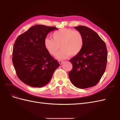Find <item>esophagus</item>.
<instances>
[{"mask_svg": "<svg viewBox=\"0 0 120 120\" xmlns=\"http://www.w3.org/2000/svg\"><path fill=\"white\" fill-rule=\"evenodd\" d=\"M59 63H60V64L61 65L63 63V61H62V60H59Z\"/></svg>", "mask_w": 120, "mask_h": 120, "instance_id": "esophagus-1", "label": "esophagus"}]
</instances>
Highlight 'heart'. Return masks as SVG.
Segmentation results:
<instances>
[{
  "mask_svg": "<svg viewBox=\"0 0 120 120\" xmlns=\"http://www.w3.org/2000/svg\"><path fill=\"white\" fill-rule=\"evenodd\" d=\"M52 39L46 38L44 40L45 48L52 55H55L59 50L56 57L63 59L69 55L75 56L79 54L83 49L84 44V37L78 30L71 29H61L52 34Z\"/></svg>",
  "mask_w": 120,
  "mask_h": 120,
  "instance_id": "1",
  "label": "heart"
}]
</instances>
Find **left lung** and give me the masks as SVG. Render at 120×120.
<instances>
[{"label":"left lung","mask_w":120,"mask_h":120,"mask_svg":"<svg viewBox=\"0 0 120 120\" xmlns=\"http://www.w3.org/2000/svg\"><path fill=\"white\" fill-rule=\"evenodd\" d=\"M74 27L82 34L84 44L80 53L69 60L73 65V68L69 72V79L78 88L93 87L99 82L105 71L106 46L93 30L82 26Z\"/></svg>","instance_id":"obj_1"}]
</instances>
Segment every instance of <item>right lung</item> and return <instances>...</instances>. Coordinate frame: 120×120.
<instances>
[{"label": "right lung", "instance_id": "add662e5", "mask_svg": "<svg viewBox=\"0 0 120 120\" xmlns=\"http://www.w3.org/2000/svg\"><path fill=\"white\" fill-rule=\"evenodd\" d=\"M57 29L35 25L16 39L13 50V63L18 78L26 84L34 87L45 86L60 66L44 45L47 35Z\"/></svg>", "mask_w": 120, "mask_h": 120}]
</instances>
